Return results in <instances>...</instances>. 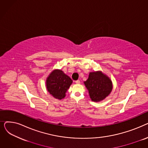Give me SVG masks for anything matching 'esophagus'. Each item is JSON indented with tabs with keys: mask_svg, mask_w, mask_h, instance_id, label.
Segmentation results:
<instances>
[{
	"mask_svg": "<svg viewBox=\"0 0 148 148\" xmlns=\"http://www.w3.org/2000/svg\"><path fill=\"white\" fill-rule=\"evenodd\" d=\"M75 82V83H76V84H80V80H76Z\"/></svg>",
	"mask_w": 148,
	"mask_h": 148,
	"instance_id": "esophagus-1",
	"label": "esophagus"
}]
</instances>
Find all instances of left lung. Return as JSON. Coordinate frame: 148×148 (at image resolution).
Here are the masks:
<instances>
[{
  "mask_svg": "<svg viewBox=\"0 0 148 148\" xmlns=\"http://www.w3.org/2000/svg\"><path fill=\"white\" fill-rule=\"evenodd\" d=\"M84 83L89 91L91 100L95 102L105 99L113 89L111 80L101 71L90 73L88 79Z\"/></svg>",
  "mask_w": 148,
  "mask_h": 148,
  "instance_id": "left-lung-1",
  "label": "left lung"
}]
</instances>
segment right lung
I'll return each instance as SVG.
<instances>
[{
    "label": "right lung",
    "instance_id": "right-lung-1",
    "mask_svg": "<svg viewBox=\"0 0 148 148\" xmlns=\"http://www.w3.org/2000/svg\"><path fill=\"white\" fill-rule=\"evenodd\" d=\"M73 80L60 69L53 71L46 80V87L48 92L54 98L58 99L65 97L67 90Z\"/></svg>",
    "mask_w": 148,
    "mask_h": 148
}]
</instances>
